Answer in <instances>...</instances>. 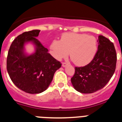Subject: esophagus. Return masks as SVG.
Listing matches in <instances>:
<instances>
[{
    "instance_id": "obj_1",
    "label": "esophagus",
    "mask_w": 122,
    "mask_h": 122,
    "mask_svg": "<svg viewBox=\"0 0 122 122\" xmlns=\"http://www.w3.org/2000/svg\"><path fill=\"white\" fill-rule=\"evenodd\" d=\"M66 66H67V63H66V62H63V63H62V66H63V67H66Z\"/></svg>"
}]
</instances>
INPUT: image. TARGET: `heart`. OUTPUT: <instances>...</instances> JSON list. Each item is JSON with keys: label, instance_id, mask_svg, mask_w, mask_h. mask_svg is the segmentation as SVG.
I'll use <instances>...</instances> for the list:
<instances>
[{"label": "heart", "instance_id": "b5f03b06", "mask_svg": "<svg viewBox=\"0 0 122 122\" xmlns=\"http://www.w3.org/2000/svg\"><path fill=\"white\" fill-rule=\"evenodd\" d=\"M97 41L84 33H65L60 40H54L50 45L51 54L57 60L70 58L77 66H84L93 60L97 52Z\"/></svg>", "mask_w": 122, "mask_h": 122}]
</instances>
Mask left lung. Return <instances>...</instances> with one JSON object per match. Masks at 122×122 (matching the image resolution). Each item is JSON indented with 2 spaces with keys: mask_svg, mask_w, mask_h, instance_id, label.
<instances>
[{
  "mask_svg": "<svg viewBox=\"0 0 122 122\" xmlns=\"http://www.w3.org/2000/svg\"><path fill=\"white\" fill-rule=\"evenodd\" d=\"M98 51L88 65L75 67L71 79L72 85L79 92L92 93L104 87L113 76L116 67L117 54L113 43L100 35Z\"/></svg>",
  "mask_w": 122,
  "mask_h": 122,
  "instance_id": "1",
  "label": "left lung"
}]
</instances>
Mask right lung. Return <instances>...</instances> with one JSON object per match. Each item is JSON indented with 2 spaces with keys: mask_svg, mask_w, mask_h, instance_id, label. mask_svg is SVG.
<instances>
[{
  "mask_svg": "<svg viewBox=\"0 0 122 122\" xmlns=\"http://www.w3.org/2000/svg\"><path fill=\"white\" fill-rule=\"evenodd\" d=\"M40 30L25 32L17 36L10 47L6 69L14 84L22 91L31 94L41 93L50 85L56 71L62 64L55 59L38 40ZM35 46L34 53L25 52V43Z\"/></svg>",
  "mask_w": 122,
  "mask_h": 122,
  "instance_id": "obj_1",
  "label": "right lung"
}]
</instances>
